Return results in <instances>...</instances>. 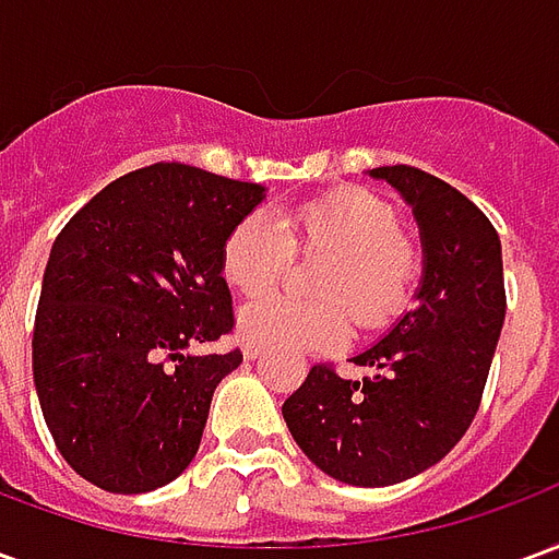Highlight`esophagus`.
Wrapping results in <instances>:
<instances>
[{
    "label": "esophagus",
    "mask_w": 559,
    "mask_h": 559,
    "mask_svg": "<svg viewBox=\"0 0 559 559\" xmlns=\"http://www.w3.org/2000/svg\"><path fill=\"white\" fill-rule=\"evenodd\" d=\"M260 353H263V347H257V344H251V341H245L242 344V356L248 359V362H254Z\"/></svg>",
    "instance_id": "34e87169"
}]
</instances>
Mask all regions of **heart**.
Masks as SVG:
<instances>
[{"label": "heart", "mask_w": 559, "mask_h": 559, "mask_svg": "<svg viewBox=\"0 0 559 559\" xmlns=\"http://www.w3.org/2000/svg\"><path fill=\"white\" fill-rule=\"evenodd\" d=\"M293 248L329 251L317 281V293L329 299L266 296L245 305L239 335L257 347L335 350L350 338L345 304L359 326H386L407 305L419 275V254L399 233L395 206L368 188H347L236 221L221 248L224 281L242 296H263L287 269Z\"/></svg>", "instance_id": "1"}]
</instances>
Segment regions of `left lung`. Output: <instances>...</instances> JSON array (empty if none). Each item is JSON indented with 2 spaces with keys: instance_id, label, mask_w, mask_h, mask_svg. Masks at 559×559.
<instances>
[{
  "instance_id": "8db88e82",
  "label": "left lung",
  "mask_w": 559,
  "mask_h": 559,
  "mask_svg": "<svg viewBox=\"0 0 559 559\" xmlns=\"http://www.w3.org/2000/svg\"><path fill=\"white\" fill-rule=\"evenodd\" d=\"M368 176L392 185L419 224L416 305L353 356L374 374L344 380L314 365L281 413L326 476L386 488L433 467L469 428L503 329L506 290L500 236L467 197L407 164Z\"/></svg>"
}]
</instances>
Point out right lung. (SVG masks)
Here are the masks:
<instances>
[{
	"label": "right lung",
	"instance_id": "1",
	"mask_svg": "<svg viewBox=\"0 0 559 559\" xmlns=\"http://www.w3.org/2000/svg\"><path fill=\"white\" fill-rule=\"evenodd\" d=\"M266 188L152 164L95 194L56 236L32 371L56 449L92 485L146 493L194 461L209 404L242 353L221 248Z\"/></svg>",
	"mask_w": 559,
	"mask_h": 559
}]
</instances>
